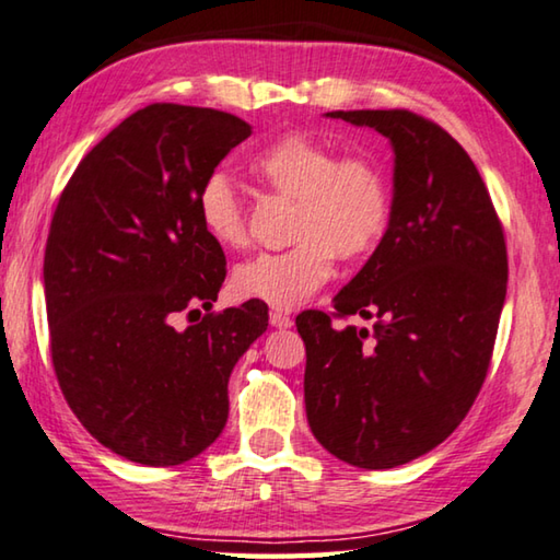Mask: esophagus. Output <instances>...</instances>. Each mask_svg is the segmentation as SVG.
Masks as SVG:
<instances>
[{
  "label": "esophagus",
  "instance_id": "34e87169",
  "mask_svg": "<svg viewBox=\"0 0 560 560\" xmlns=\"http://www.w3.org/2000/svg\"><path fill=\"white\" fill-rule=\"evenodd\" d=\"M271 326H277V328H291L294 326V318H291L289 314H283V312H271Z\"/></svg>",
  "mask_w": 560,
  "mask_h": 560
}]
</instances>
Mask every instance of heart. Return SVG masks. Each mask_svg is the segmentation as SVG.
<instances>
[{
  "mask_svg": "<svg viewBox=\"0 0 560 560\" xmlns=\"http://www.w3.org/2000/svg\"><path fill=\"white\" fill-rule=\"evenodd\" d=\"M254 172L281 197L296 199L283 252H264L236 266L232 287L242 299L294 308L334 277L336 254L361 259L374 252L392 221V184L369 156H341L306 135H287L254 159ZM197 211L203 232L226 248L248 242L246 211L234 182L214 172L203 179Z\"/></svg>",
  "mask_w": 560,
  "mask_h": 560,
  "instance_id": "heart-1",
  "label": "heart"
}]
</instances>
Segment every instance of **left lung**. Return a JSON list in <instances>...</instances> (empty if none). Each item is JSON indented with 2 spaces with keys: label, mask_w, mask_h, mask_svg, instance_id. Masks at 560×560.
I'll use <instances>...</instances> for the list:
<instances>
[{
  "label": "left lung",
  "mask_w": 560,
  "mask_h": 560,
  "mask_svg": "<svg viewBox=\"0 0 560 560\" xmlns=\"http://www.w3.org/2000/svg\"><path fill=\"white\" fill-rule=\"evenodd\" d=\"M394 149L392 221L334 296L336 316H296L306 343L304 401L316 441L359 468L429 454L476 401L491 363L509 259L501 221L464 147L406 109L326 112Z\"/></svg>",
  "instance_id": "8db88e82"
}]
</instances>
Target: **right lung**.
<instances>
[{
    "label": "right lung",
    "instance_id": "right-lung-1",
    "mask_svg": "<svg viewBox=\"0 0 560 560\" xmlns=\"http://www.w3.org/2000/svg\"><path fill=\"white\" fill-rule=\"evenodd\" d=\"M252 124L152 104L112 129L61 191L44 254L51 361L67 404L114 454L176 466L229 419V376L269 326L264 301L207 314L226 277L197 197ZM194 320V318H192Z\"/></svg>",
    "mask_w": 560,
    "mask_h": 560
}]
</instances>
